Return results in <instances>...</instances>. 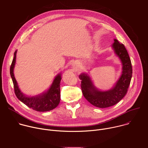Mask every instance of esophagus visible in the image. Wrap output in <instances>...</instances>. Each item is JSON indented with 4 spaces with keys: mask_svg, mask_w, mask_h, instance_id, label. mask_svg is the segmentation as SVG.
<instances>
[{
    "mask_svg": "<svg viewBox=\"0 0 148 148\" xmlns=\"http://www.w3.org/2000/svg\"><path fill=\"white\" fill-rule=\"evenodd\" d=\"M72 66H73V69H74V70H77L78 69V64L76 62H74L73 63Z\"/></svg>",
    "mask_w": 148,
    "mask_h": 148,
    "instance_id": "1",
    "label": "esophagus"
}]
</instances>
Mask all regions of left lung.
<instances>
[{"label":"left lung","instance_id":"8db88e82","mask_svg":"<svg viewBox=\"0 0 148 148\" xmlns=\"http://www.w3.org/2000/svg\"><path fill=\"white\" fill-rule=\"evenodd\" d=\"M116 56L121 61L122 74L114 87L108 91L98 90L94 85L90 77L85 73L79 75L81 87L85 98L94 106L101 108L110 107L119 102L126 94L132 75L131 59L124 45L114 39L112 45Z\"/></svg>","mask_w":148,"mask_h":148}]
</instances>
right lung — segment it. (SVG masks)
<instances>
[{
  "label": "right lung",
  "mask_w": 148,
  "mask_h": 148,
  "mask_svg": "<svg viewBox=\"0 0 148 148\" xmlns=\"http://www.w3.org/2000/svg\"><path fill=\"white\" fill-rule=\"evenodd\" d=\"M17 50L14 53V58L10 68V73L12 77L15 94L17 98L28 107L38 112L51 111L56 108L60 101V81L61 74H58L54 78L50 88L45 92L33 96L25 95L18 88L17 82L14 78L13 70L14 68Z\"/></svg>",
  "instance_id": "1"
}]
</instances>
